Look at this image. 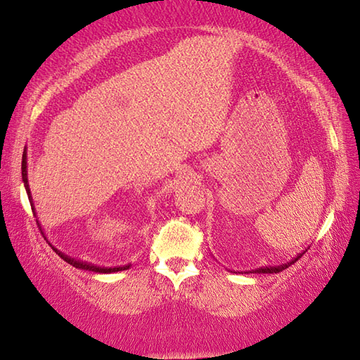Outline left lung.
Instances as JSON below:
<instances>
[{
  "label": "left lung",
  "instance_id": "left-lung-1",
  "mask_svg": "<svg viewBox=\"0 0 360 360\" xmlns=\"http://www.w3.org/2000/svg\"><path fill=\"white\" fill-rule=\"evenodd\" d=\"M306 251H307V250H306ZM302 254H304V252L298 254L297 257H295L293 260H290V262H288V263H284V264H280V266H263V268H257V269L250 271V272H255V274H276V272H281V271H284L285 268H289V266H290L292 263H295L298 259H301ZM246 274H248V272H246Z\"/></svg>",
  "mask_w": 360,
  "mask_h": 360
}]
</instances>
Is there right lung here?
I'll use <instances>...</instances> for the list:
<instances>
[{"instance_id":"1","label":"right lung","mask_w":360,"mask_h":360,"mask_svg":"<svg viewBox=\"0 0 360 360\" xmlns=\"http://www.w3.org/2000/svg\"><path fill=\"white\" fill-rule=\"evenodd\" d=\"M21 170H22V181H24V187H25V191H27V196H29V200H30V205L33 207V199H32V193H30V187H29V178H27V147L24 149V153H22V165H21ZM33 213H34V207L32 208ZM53 251L56 252L60 259L65 260L67 263H70L71 266H75V268L77 269H84V271H91V272H97V274H112V272H120V271H126L131 268V263L127 264H123V266H114V268H101V266H96L92 263H88V262H84V260H77L75 259V257H70L67 254L60 252L59 250H56V248H53Z\"/></svg>"}]
</instances>
